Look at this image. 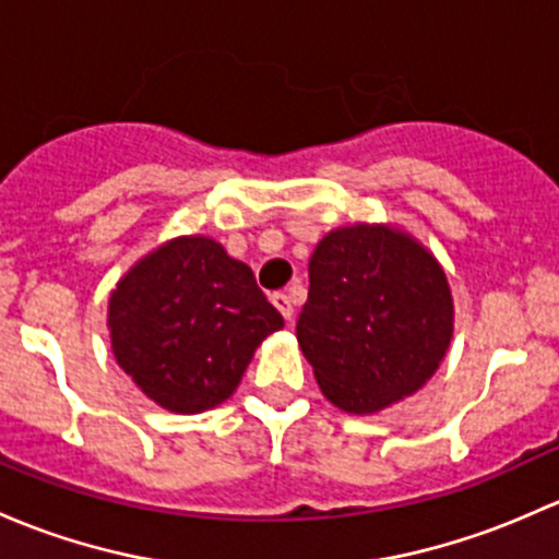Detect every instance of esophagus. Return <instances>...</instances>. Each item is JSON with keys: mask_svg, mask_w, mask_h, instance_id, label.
I'll return each instance as SVG.
<instances>
[{"mask_svg": "<svg viewBox=\"0 0 559 559\" xmlns=\"http://www.w3.org/2000/svg\"><path fill=\"white\" fill-rule=\"evenodd\" d=\"M270 299H273V305L281 310V316H284L286 321L295 319V305H292V297L289 295H284V292H275V295L270 297Z\"/></svg>", "mask_w": 559, "mask_h": 559, "instance_id": "esophagus-1", "label": "esophagus"}]
</instances>
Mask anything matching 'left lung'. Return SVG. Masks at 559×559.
Wrapping results in <instances>:
<instances>
[{"instance_id":"obj_1","label":"left lung","mask_w":559,"mask_h":559,"mask_svg":"<svg viewBox=\"0 0 559 559\" xmlns=\"http://www.w3.org/2000/svg\"><path fill=\"white\" fill-rule=\"evenodd\" d=\"M297 340L332 404L369 415L437 372L452 337L444 270L409 235L380 225L329 233L308 264Z\"/></svg>"}]
</instances>
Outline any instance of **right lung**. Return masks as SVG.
Here are the masks:
<instances>
[{
	"mask_svg": "<svg viewBox=\"0 0 559 559\" xmlns=\"http://www.w3.org/2000/svg\"><path fill=\"white\" fill-rule=\"evenodd\" d=\"M281 326L249 264L201 235L152 251L109 299L117 364L152 402L181 415L225 402L257 345Z\"/></svg>",
	"mask_w": 559,
	"mask_h": 559,
	"instance_id": "1",
	"label": "right lung"
}]
</instances>
